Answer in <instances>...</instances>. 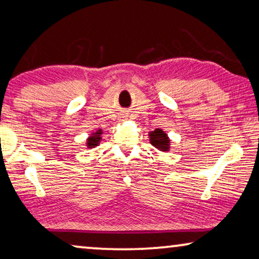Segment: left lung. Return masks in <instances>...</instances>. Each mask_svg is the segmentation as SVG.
Segmentation results:
<instances>
[{"instance_id":"8db88e82","label":"left lung","mask_w":259,"mask_h":259,"mask_svg":"<svg viewBox=\"0 0 259 259\" xmlns=\"http://www.w3.org/2000/svg\"><path fill=\"white\" fill-rule=\"evenodd\" d=\"M150 143L160 151H168L169 141L167 135L161 129H156L150 134Z\"/></svg>"}]
</instances>
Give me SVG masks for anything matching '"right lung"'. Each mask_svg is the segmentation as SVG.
I'll return each instance as SVG.
<instances>
[{
    "instance_id": "right-lung-1",
    "label": "right lung",
    "mask_w": 259,
    "mask_h": 259,
    "mask_svg": "<svg viewBox=\"0 0 259 259\" xmlns=\"http://www.w3.org/2000/svg\"><path fill=\"white\" fill-rule=\"evenodd\" d=\"M101 134H102V131L99 130V131H96L95 134H93L90 138H88L87 140L88 148H95V146L99 144V142L101 141V137H100L101 136Z\"/></svg>"
}]
</instances>
